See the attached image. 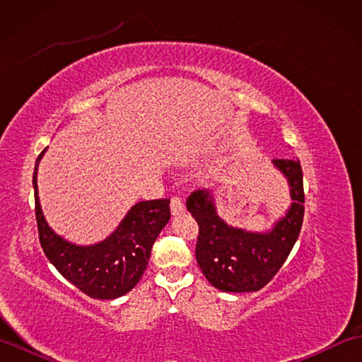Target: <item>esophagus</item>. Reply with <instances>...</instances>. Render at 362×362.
<instances>
[{
    "label": "esophagus",
    "mask_w": 362,
    "mask_h": 362,
    "mask_svg": "<svg viewBox=\"0 0 362 362\" xmlns=\"http://www.w3.org/2000/svg\"><path fill=\"white\" fill-rule=\"evenodd\" d=\"M183 202L182 199L179 196H173L171 197V213L174 214V216H177V214H182L183 213Z\"/></svg>",
    "instance_id": "34e87169"
}]
</instances>
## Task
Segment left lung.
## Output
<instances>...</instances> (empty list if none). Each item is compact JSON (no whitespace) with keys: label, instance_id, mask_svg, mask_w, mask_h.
<instances>
[{"label":"left lung","instance_id":"1","mask_svg":"<svg viewBox=\"0 0 362 362\" xmlns=\"http://www.w3.org/2000/svg\"><path fill=\"white\" fill-rule=\"evenodd\" d=\"M272 163L288 177L292 205L286 216L267 233H252L222 221L210 191L189 194L187 209L199 226L196 259L205 279L224 292L259 291L280 271L303 224V173L298 160L275 158Z\"/></svg>","mask_w":362,"mask_h":362}]
</instances>
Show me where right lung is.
Wrapping results in <instances>:
<instances>
[{
  "instance_id": "add662e5",
  "label": "right lung",
  "mask_w": 362,
  "mask_h": 362,
  "mask_svg": "<svg viewBox=\"0 0 362 362\" xmlns=\"http://www.w3.org/2000/svg\"><path fill=\"white\" fill-rule=\"evenodd\" d=\"M34 168V197L38 240L52 266L91 298L110 300L127 294L140 281L149 263L151 249L169 218V199L135 204L118 228L95 245H74L57 236L46 224L38 202L37 166Z\"/></svg>"
}]
</instances>
